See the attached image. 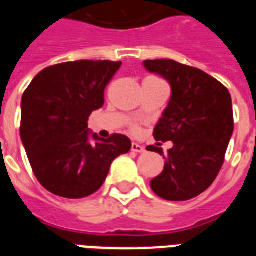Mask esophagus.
<instances>
[{
  "label": "esophagus",
  "mask_w": 256,
  "mask_h": 256,
  "mask_svg": "<svg viewBox=\"0 0 256 256\" xmlns=\"http://www.w3.org/2000/svg\"><path fill=\"white\" fill-rule=\"evenodd\" d=\"M132 150H133V152H137V154H142L145 150V148L142 145L137 144V142H133V144H132Z\"/></svg>",
  "instance_id": "obj_1"
}]
</instances>
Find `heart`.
<instances>
[{"instance_id": "heart-1", "label": "heart", "mask_w": 256, "mask_h": 256, "mask_svg": "<svg viewBox=\"0 0 256 256\" xmlns=\"http://www.w3.org/2000/svg\"><path fill=\"white\" fill-rule=\"evenodd\" d=\"M132 132L133 133H140V128L138 126H132Z\"/></svg>"}]
</instances>
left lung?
Returning <instances> with one entry per match:
<instances>
[{
  "mask_svg": "<svg viewBox=\"0 0 256 256\" xmlns=\"http://www.w3.org/2000/svg\"><path fill=\"white\" fill-rule=\"evenodd\" d=\"M144 66L172 86L154 137L174 145L167 155L155 145L146 148L166 160L150 188L164 200L185 202L208 189L222 168L234 128L230 93L208 74L174 60H145Z\"/></svg>",
  "mask_w": 256,
  "mask_h": 256,
  "instance_id": "obj_1",
  "label": "left lung"
}]
</instances>
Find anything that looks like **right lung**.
Segmentation results:
<instances>
[{"label": "right lung", "mask_w": 256, "mask_h": 256, "mask_svg": "<svg viewBox=\"0 0 256 256\" xmlns=\"http://www.w3.org/2000/svg\"><path fill=\"white\" fill-rule=\"evenodd\" d=\"M122 62L78 60L42 70L22 98L20 137L32 172L56 196L82 198L101 188L115 158L128 154L123 134L89 140L88 119Z\"/></svg>", "instance_id": "add662e5"}]
</instances>
